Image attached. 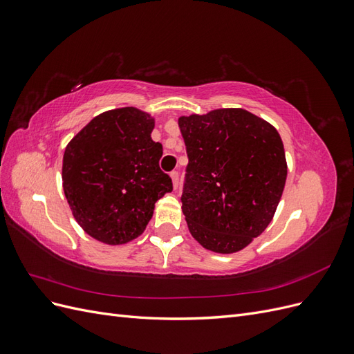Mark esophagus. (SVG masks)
Returning <instances> with one entry per match:
<instances>
[{
	"label": "esophagus",
	"instance_id": "34e87169",
	"mask_svg": "<svg viewBox=\"0 0 354 354\" xmlns=\"http://www.w3.org/2000/svg\"><path fill=\"white\" fill-rule=\"evenodd\" d=\"M169 177H171V180H173L174 189H177L178 187V173H177V171H173V173L169 174Z\"/></svg>",
	"mask_w": 354,
	"mask_h": 354
}]
</instances>
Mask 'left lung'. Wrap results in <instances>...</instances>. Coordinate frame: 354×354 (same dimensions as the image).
Returning <instances> with one entry per match:
<instances>
[{
  "mask_svg": "<svg viewBox=\"0 0 354 354\" xmlns=\"http://www.w3.org/2000/svg\"><path fill=\"white\" fill-rule=\"evenodd\" d=\"M189 164L183 214L203 248L232 254L269 226L286 181L276 128L245 109L180 116Z\"/></svg>",
  "mask_w": 354,
  "mask_h": 354,
  "instance_id": "1",
  "label": "left lung"
}]
</instances>
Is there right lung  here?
Listing matches in <instances>:
<instances>
[{
	"mask_svg": "<svg viewBox=\"0 0 354 354\" xmlns=\"http://www.w3.org/2000/svg\"><path fill=\"white\" fill-rule=\"evenodd\" d=\"M153 118L136 108L103 112L66 146L62 180L75 220L91 238L122 245L140 236L155 203L173 190L159 168Z\"/></svg>",
	"mask_w": 354,
	"mask_h": 354,
	"instance_id": "right-lung-1",
	"label": "right lung"
}]
</instances>
